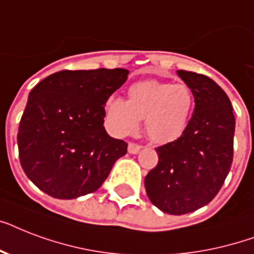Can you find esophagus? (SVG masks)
<instances>
[{
  "label": "esophagus",
  "mask_w": 254,
  "mask_h": 254,
  "mask_svg": "<svg viewBox=\"0 0 254 254\" xmlns=\"http://www.w3.org/2000/svg\"><path fill=\"white\" fill-rule=\"evenodd\" d=\"M139 150H141V145H138V143L130 142L127 145V151H129L130 154H137Z\"/></svg>",
  "instance_id": "34e87169"
}]
</instances>
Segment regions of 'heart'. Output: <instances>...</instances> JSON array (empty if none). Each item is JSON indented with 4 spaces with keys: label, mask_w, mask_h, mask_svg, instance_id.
Masks as SVG:
<instances>
[{
    "label": "heart",
    "mask_w": 254,
    "mask_h": 254,
    "mask_svg": "<svg viewBox=\"0 0 254 254\" xmlns=\"http://www.w3.org/2000/svg\"><path fill=\"white\" fill-rule=\"evenodd\" d=\"M193 105V92L186 83L149 79L129 87L127 101L121 97L108 100L107 117L119 135L133 134L139 120H145L147 137L155 143H169L185 133Z\"/></svg>",
    "instance_id": "heart-1"
}]
</instances>
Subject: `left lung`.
<instances>
[{"label":"left lung","mask_w":254,"mask_h":254,"mask_svg":"<svg viewBox=\"0 0 254 254\" xmlns=\"http://www.w3.org/2000/svg\"><path fill=\"white\" fill-rule=\"evenodd\" d=\"M193 92L195 109L178 139L157 147L158 165L145 177L150 201L163 212L185 215L216 196L233 161L235 116L228 96L208 76L179 69Z\"/></svg>","instance_id":"8db88e82"}]
</instances>
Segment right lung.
Segmentation results:
<instances>
[{
    "instance_id": "1",
    "label": "right lung",
    "mask_w": 254,
    "mask_h": 254,
    "mask_svg": "<svg viewBox=\"0 0 254 254\" xmlns=\"http://www.w3.org/2000/svg\"><path fill=\"white\" fill-rule=\"evenodd\" d=\"M124 68L59 71L31 89L18 129L21 166L38 189L75 199L101 187L127 143L104 127L108 99L127 81Z\"/></svg>"
}]
</instances>
